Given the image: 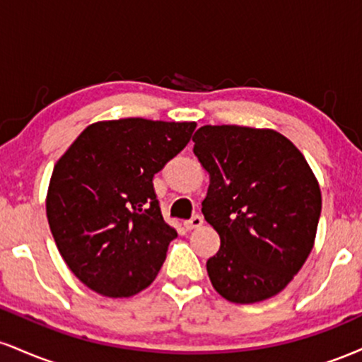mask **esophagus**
<instances>
[{"mask_svg":"<svg viewBox=\"0 0 362 362\" xmlns=\"http://www.w3.org/2000/svg\"><path fill=\"white\" fill-rule=\"evenodd\" d=\"M202 223H204V219L201 218V216H192V218L189 219V221L184 223V226L187 228V230H195V228H201Z\"/></svg>","mask_w":362,"mask_h":362,"instance_id":"esophagus-1","label":"esophagus"}]
</instances>
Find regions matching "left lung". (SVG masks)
Segmentation results:
<instances>
[{
    "label": "left lung",
    "instance_id": "1",
    "mask_svg": "<svg viewBox=\"0 0 362 362\" xmlns=\"http://www.w3.org/2000/svg\"><path fill=\"white\" fill-rule=\"evenodd\" d=\"M192 141L209 173L202 214L221 238L206 264L213 288L240 305L276 296L313 248L322 213L317 177L272 129L202 126Z\"/></svg>",
    "mask_w": 362,
    "mask_h": 362
}]
</instances>
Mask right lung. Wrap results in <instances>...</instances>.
I'll return each mask as SVG.
<instances>
[{
	"mask_svg": "<svg viewBox=\"0 0 362 362\" xmlns=\"http://www.w3.org/2000/svg\"><path fill=\"white\" fill-rule=\"evenodd\" d=\"M195 126L102 120L54 165L49 226L66 265L91 291L129 298L155 281L177 231L161 216L153 177L187 146Z\"/></svg>",
	"mask_w": 362,
	"mask_h": 362,
	"instance_id": "right-lung-1",
	"label": "right lung"
}]
</instances>
